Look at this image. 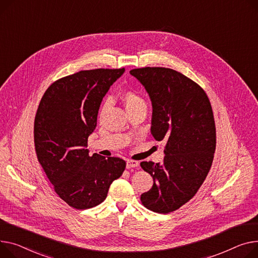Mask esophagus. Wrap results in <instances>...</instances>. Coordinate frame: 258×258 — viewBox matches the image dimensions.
Here are the masks:
<instances>
[{"instance_id":"1","label":"esophagus","mask_w":258,"mask_h":258,"mask_svg":"<svg viewBox=\"0 0 258 258\" xmlns=\"http://www.w3.org/2000/svg\"><path fill=\"white\" fill-rule=\"evenodd\" d=\"M139 166V162L137 161H133V160H127L126 161V168L131 169V168H136Z\"/></svg>"}]
</instances>
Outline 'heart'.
<instances>
[{"label": "heart", "mask_w": 258, "mask_h": 258, "mask_svg": "<svg viewBox=\"0 0 258 258\" xmlns=\"http://www.w3.org/2000/svg\"><path fill=\"white\" fill-rule=\"evenodd\" d=\"M122 100L126 110H131L139 106H145L144 99L140 95H138L136 92H133V91L124 92L122 94Z\"/></svg>", "instance_id": "heart-1"}]
</instances>
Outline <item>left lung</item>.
<instances>
[{"label":"left lung","mask_w":258,"mask_h":258,"mask_svg":"<svg viewBox=\"0 0 258 258\" xmlns=\"http://www.w3.org/2000/svg\"><path fill=\"white\" fill-rule=\"evenodd\" d=\"M130 74L149 95L151 135L166 142L163 163L140 164L153 178L141 202L154 213L168 214L194 197L211 169L216 149L212 106L200 86L176 71L144 67Z\"/></svg>","instance_id":"obj_1"}]
</instances>
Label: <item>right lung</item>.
<instances>
[{
    "label": "right lung",
    "instance_id": "add662e5",
    "mask_svg": "<svg viewBox=\"0 0 258 258\" xmlns=\"http://www.w3.org/2000/svg\"><path fill=\"white\" fill-rule=\"evenodd\" d=\"M119 70L82 71L51 84L43 94L34 122L37 159L55 192L77 210L96 207L111 183L121 176L125 162L119 158L89 156L88 137Z\"/></svg>",
    "mask_w": 258,
    "mask_h": 258
}]
</instances>
